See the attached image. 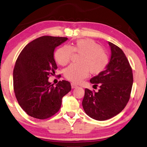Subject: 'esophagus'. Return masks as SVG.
<instances>
[{
	"mask_svg": "<svg viewBox=\"0 0 147 147\" xmlns=\"http://www.w3.org/2000/svg\"><path fill=\"white\" fill-rule=\"evenodd\" d=\"M71 86L72 88H76V87H78V85H76V84H74V83H71Z\"/></svg>",
	"mask_w": 147,
	"mask_h": 147,
	"instance_id": "1",
	"label": "esophagus"
}]
</instances>
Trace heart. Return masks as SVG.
I'll return each mask as SVG.
<instances>
[{
	"label": "heart",
	"instance_id": "1",
	"mask_svg": "<svg viewBox=\"0 0 147 147\" xmlns=\"http://www.w3.org/2000/svg\"><path fill=\"white\" fill-rule=\"evenodd\" d=\"M73 52L81 54L79 64H71L65 69V78L74 83H79L85 78L88 71L92 75L102 73L107 68L109 57L107 51L91 39H79L73 45H64L58 49L55 59L61 66L68 64Z\"/></svg>",
	"mask_w": 147,
	"mask_h": 147
}]
</instances>
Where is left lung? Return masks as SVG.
Masks as SVG:
<instances>
[{"label": "left lung", "instance_id": "left-lung-1", "mask_svg": "<svg viewBox=\"0 0 147 147\" xmlns=\"http://www.w3.org/2000/svg\"><path fill=\"white\" fill-rule=\"evenodd\" d=\"M111 57L106 69L90 79L99 86L97 92L85 88L82 105L86 114L97 121H105L124 109L133 85L132 69L121 48L109 42Z\"/></svg>", "mask_w": 147, "mask_h": 147}]
</instances>
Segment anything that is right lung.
<instances>
[{
  "instance_id": "1",
  "label": "right lung",
  "mask_w": 147,
  "mask_h": 147,
  "mask_svg": "<svg viewBox=\"0 0 147 147\" xmlns=\"http://www.w3.org/2000/svg\"><path fill=\"white\" fill-rule=\"evenodd\" d=\"M67 40L50 36L38 38L28 43L17 59L14 92L19 105L30 117L44 120L53 116L61 107L62 98L71 89L67 81H59L56 86L48 81L57 69L55 47Z\"/></svg>"
}]
</instances>
